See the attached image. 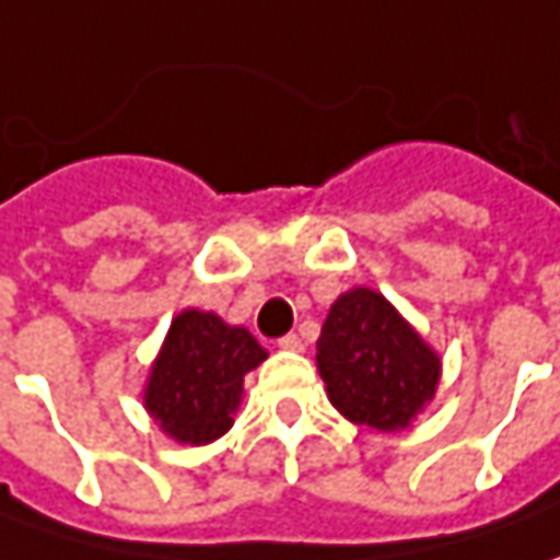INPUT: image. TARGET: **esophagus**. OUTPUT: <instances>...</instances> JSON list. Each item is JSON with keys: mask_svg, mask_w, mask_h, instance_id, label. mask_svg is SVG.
Listing matches in <instances>:
<instances>
[{"mask_svg": "<svg viewBox=\"0 0 560 560\" xmlns=\"http://www.w3.org/2000/svg\"><path fill=\"white\" fill-rule=\"evenodd\" d=\"M277 346H280L283 352H302V339H299L295 334H287L280 342H277Z\"/></svg>", "mask_w": 560, "mask_h": 560, "instance_id": "34e87169", "label": "esophagus"}]
</instances>
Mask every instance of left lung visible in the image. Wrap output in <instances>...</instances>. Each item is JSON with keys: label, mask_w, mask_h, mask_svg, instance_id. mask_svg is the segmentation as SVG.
Here are the masks:
<instances>
[{"label": "left lung", "mask_w": 560, "mask_h": 560, "mask_svg": "<svg viewBox=\"0 0 560 560\" xmlns=\"http://www.w3.org/2000/svg\"><path fill=\"white\" fill-rule=\"evenodd\" d=\"M317 371L342 418L396 433L436 396L442 361L380 292L355 287L330 305Z\"/></svg>", "instance_id": "8db88e82"}]
</instances>
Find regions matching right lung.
<instances>
[{"label": "right lung", "mask_w": 560, "mask_h": 560, "mask_svg": "<svg viewBox=\"0 0 560 560\" xmlns=\"http://www.w3.org/2000/svg\"><path fill=\"white\" fill-rule=\"evenodd\" d=\"M268 352L246 327H230L218 314L186 308L164 336L145 383V411L171 440L205 445L224 436L243 401V376Z\"/></svg>", "instance_id": "right-lung-1"}]
</instances>
